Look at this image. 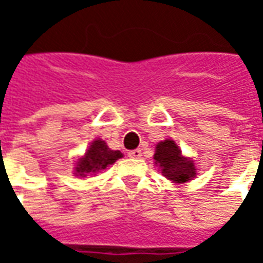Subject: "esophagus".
<instances>
[{
    "label": "esophagus",
    "mask_w": 263,
    "mask_h": 263,
    "mask_svg": "<svg viewBox=\"0 0 263 263\" xmlns=\"http://www.w3.org/2000/svg\"><path fill=\"white\" fill-rule=\"evenodd\" d=\"M128 156H129V158H134V159H138V158L142 156V151H141V149H132V151L128 152Z\"/></svg>",
    "instance_id": "obj_1"
}]
</instances>
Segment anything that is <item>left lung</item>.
<instances>
[{
    "instance_id": "obj_1",
    "label": "left lung",
    "mask_w": 263,
    "mask_h": 263,
    "mask_svg": "<svg viewBox=\"0 0 263 263\" xmlns=\"http://www.w3.org/2000/svg\"><path fill=\"white\" fill-rule=\"evenodd\" d=\"M154 159L155 163L162 169V175L171 179L172 182L184 183L196 176L193 160L183 158L175 141L166 139L158 143Z\"/></svg>"
}]
</instances>
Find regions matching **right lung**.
Returning a JSON list of instances; mask_svg holds the SVG:
<instances>
[{
	"instance_id": "right-lung-1",
	"label": "right lung",
	"mask_w": 263,
	"mask_h": 263,
	"mask_svg": "<svg viewBox=\"0 0 263 263\" xmlns=\"http://www.w3.org/2000/svg\"><path fill=\"white\" fill-rule=\"evenodd\" d=\"M120 158H122L120 151H111L104 141L97 139L91 143L86 156L79 160L74 175L86 177L88 173H97L104 171L108 165H112Z\"/></svg>"
}]
</instances>
